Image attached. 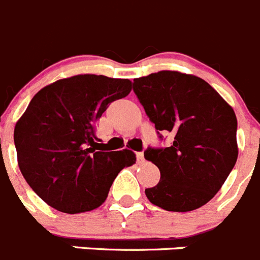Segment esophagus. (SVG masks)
I'll return each instance as SVG.
<instances>
[{"instance_id":"esophagus-1","label":"esophagus","mask_w":260,"mask_h":260,"mask_svg":"<svg viewBox=\"0 0 260 260\" xmlns=\"http://www.w3.org/2000/svg\"><path fill=\"white\" fill-rule=\"evenodd\" d=\"M136 156H137L138 163H144V160H145L144 152H137V154H136Z\"/></svg>"}]
</instances>
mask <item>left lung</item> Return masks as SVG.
<instances>
[{
  "label": "left lung",
  "mask_w": 260,
  "mask_h": 260,
  "mask_svg": "<svg viewBox=\"0 0 260 260\" xmlns=\"http://www.w3.org/2000/svg\"><path fill=\"white\" fill-rule=\"evenodd\" d=\"M133 91L155 128L173 137L169 147L145 151L160 171L159 183L145 190L150 203L168 212L205 205L236 164L234 109L208 82L173 70L136 78Z\"/></svg>",
  "instance_id": "left-lung-1"
}]
</instances>
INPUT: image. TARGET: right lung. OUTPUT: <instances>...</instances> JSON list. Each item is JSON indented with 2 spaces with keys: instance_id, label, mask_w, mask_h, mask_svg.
<instances>
[{
  "instance_id": "obj_1",
  "label": "right lung",
  "mask_w": 260,
  "mask_h": 260,
  "mask_svg": "<svg viewBox=\"0 0 260 260\" xmlns=\"http://www.w3.org/2000/svg\"><path fill=\"white\" fill-rule=\"evenodd\" d=\"M129 79L79 74L35 94L14 129L21 174L50 207L84 213L108 198L118 173L136 163L131 150H100L96 123L109 104L129 94Z\"/></svg>"
}]
</instances>
